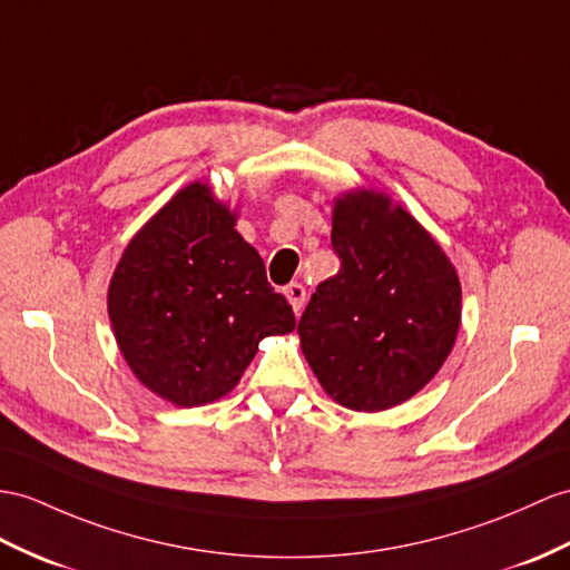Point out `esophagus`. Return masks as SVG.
Listing matches in <instances>:
<instances>
[{"mask_svg":"<svg viewBox=\"0 0 570 570\" xmlns=\"http://www.w3.org/2000/svg\"><path fill=\"white\" fill-rule=\"evenodd\" d=\"M285 297L289 304H293L295 314H299L304 309V299H307V289H304V285H299V283H289L285 287Z\"/></svg>","mask_w":570,"mask_h":570,"instance_id":"esophagus-1","label":"esophagus"}]
</instances>
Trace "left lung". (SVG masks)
<instances>
[{"instance_id": "8db88e82", "label": "left lung", "mask_w": 570, "mask_h": 570, "mask_svg": "<svg viewBox=\"0 0 570 570\" xmlns=\"http://www.w3.org/2000/svg\"><path fill=\"white\" fill-rule=\"evenodd\" d=\"M341 271L318 283L297 333L324 392L351 411L404 404L435 377L462 324V285L442 246L374 188L333 200Z\"/></svg>"}]
</instances>
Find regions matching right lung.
I'll return each mask as SVG.
<instances>
[{"label":"right lung","instance_id":"1","mask_svg":"<svg viewBox=\"0 0 570 570\" xmlns=\"http://www.w3.org/2000/svg\"><path fill=\"white\" fill-rule=\"evenodd\" d=\"M237 207L193 180L125 246L108 285V318L125 363L174 406L229 394L266 336H285L295 314L244 242Z\"/></svg>","mask_w":570,"mask_h":570}]
</instances>
